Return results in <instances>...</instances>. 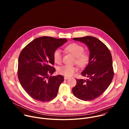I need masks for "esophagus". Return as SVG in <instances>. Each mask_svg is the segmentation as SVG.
<instances>
[{
  "mask_svg": "<svg viewBox=\"0 0 129 129\" xmlns=\"http://www.w3.org/2000/svg\"><path fill=\"white\" fill-rule=\"evenodd\" d=\"M69 79V77H64V80H68V79Z\"/></svg>",
  "mask_w": 129,
  "mask_h": 129,
  "instance_id": "esophagus-1",
  "label": "esophagus"
}]
</instances>
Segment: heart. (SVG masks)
Segmentation results:
<instances>
[{
    "label": "heart",
    "mask_w": 129,
    "mask_h": 129,
    "mask_svg": "<svg viewBox=\"0 0 129 129\" xmlns=\"http://www.w3.org/2000/svg\"><path fill=\"white\" fill-rule=\"evenodd\" d=\"M65 49L75 57V62L79 66L83 67L88 64L90 60V53L88 51H84V48L81 45L76 43H71L67 46ZM53 58L55 63H61L62 60V51L59 49H56L53 52ZM77 70L78 68L76 66L67 65L61 66L58 68L59 74L66 77L72 76Z\"/></svg>",
    "instance_id": "heart-1"
}]
</instances>
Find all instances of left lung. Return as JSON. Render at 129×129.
<instances>
[{"instance_id":"8db88e82","label":"left lung","mask_w":129,"mask_h":129,"mask_svg":"<svg viewBox=\"0 0 129 129\" xmlns=\"http://www.w3.org/2000/svg\"><path fill=\"white\" fill-rule=\"evenodd\" d=\"M73 39L87 45L90 51V60L81 73L82 76L87 77L88 79H76L77 84L72 88V92L81 100H93L104 92L113 78L111 53L104 43L94 37Z\"/></svg>"}]
</instances>
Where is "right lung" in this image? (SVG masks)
<instances>
[{
  "label": "right lung",
  "mask_w": 129,
  "mask_h": 129,
  "mask_svg": "<svg viewBox=\"0 0 129 129\" xmlns=\"http://www.w3.org/2000/svg\"><path fill=\"white\" fill-rule=\"evenodd\" d=\"M66 39L41 37L29 43L21 51L18 59V77L26 92L38 101L46 102L57 95L64 81L61 75L50 76L56 71L53 54Z\"/></svg>",
  "instance_id": "1"
}]
</instances>
